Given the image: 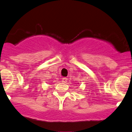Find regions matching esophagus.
Segmentation results:
<instances>
[{
	"label": "esophagus",
	"mask_w": 132,
	"mask_h": 132,
	"mask_svg": "<svg viewBox=\"0 0 132 132\" xmlns=\"http://www.w3.org/2000/svg\"><path fill=\"white\" fill-rule=\"evenodd\" d=\"M67 81H68V79H67V78H64L62 79V82H63V83H66V82H67Z\"/></svg>",
	"instance_id": "esophagus-1"
}]
</instances>
